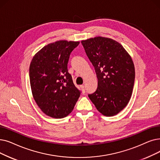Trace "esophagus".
<instances>
[{"mask_svg":"<svg viewBox=\"0 0 160 160\" xmlns=\"http://www.w3.org/2000/svg\"><path fill=\"white\" fill-rule=\"evenodd\" d=\"M80 88H81V89H82L83 94H84V93H85V88H84V86H83V85H82V86H80Z\"/></svg>","mask_w":160,"mask_h":160,"instance_id":"esophagus-1","label":"esophagus"}]
</instances>
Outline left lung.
<instances>
[{
    "label": "left lung",
    "mask_w": 160,
    "mask_h": 160,
    "mask_svg": "<svg viewBox=\"0 0 160 160\" xmlns=\"http://www.w3.org/2000/svg\"><path fill=\"white\" fill-rule=\"evenodd\" d=\"M81 43L98 79V87L88 95L89 99L102 115H116L127 106L133 92V61L122 45L112 38L96 37Z\"/></svg>",
    "instance_id": "left-lung-1"
}]
</instances>
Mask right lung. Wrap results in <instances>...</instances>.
<instances>
[{
	"mask_svg": "<svg viewBox=\"0 0 160 160\" xmlns=\"http://www.w3.org/2000/svg\"><path fill=\"white\" fill-rule=\"evenodd\" d=\"M78 41L59 40L48 44L32 59L29 67L32 97L40 110L53 118H63L70 114L80 92L68 72L70 54Z\"/></svg>",
	"mask_w": 160,
	"mask_h": 160,
	"instance_id": "add662e5",
	"label": "right lung"
}]
</instances>
